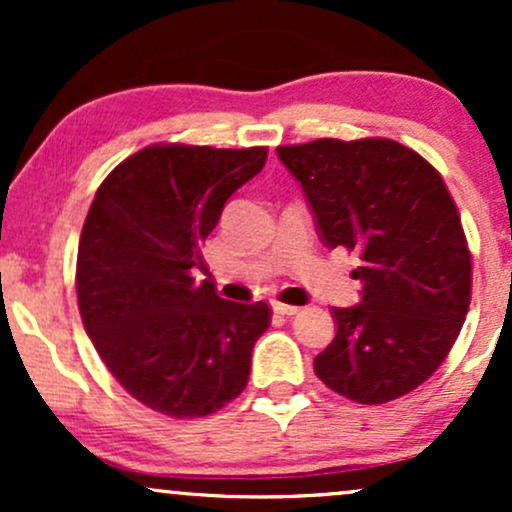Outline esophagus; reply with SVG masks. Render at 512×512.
<instances>
[{
  "mask_svg": "<svg viewBox=\"0 0 512 512\" xmlns=\"http://www.w3.org/2000/svg\"><path fill=\"white\" fill-rule=\"evenodd\" d=\"M272 308L276 310V313L279 315H296L298 310V305H291V303H281V301H272Z\"/></svg>",
  "mask_w": 512,
  "mask_h": 512,
  "instance_id": "obj_1",
  "label": "esophagus"
}]
</instances>
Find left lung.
Masks as SVG:
<instances>
[{
    "mask_svg": "<svg viewBox=\"0 0 512 512\" xmlns=\"http://www.w3.org/2000/svg\"><path fill=\"white\" fill-rule=\"evenodd\" d=\"M301 182L330 250L356 252L363 301L332 308L337 334L315 356L330 390L385 404L416 390L450 354L472 301L460 211L424 156L387 137L276 146Z\"/></svg>",
    "mask_w": 512,
    "mask_h": 512,
    "instance_id": "obj_1",
    "label": "left lung"
}]
</instances>
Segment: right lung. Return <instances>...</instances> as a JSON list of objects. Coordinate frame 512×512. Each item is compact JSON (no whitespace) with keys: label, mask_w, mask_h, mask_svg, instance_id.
Here are the masks:
<instances>
[{"label":"right lung","mask_w":512,"mask_h":512,"mask_svg":"<svg viewBox=\"0 0 512 512\" xmlns=\"http://www.w3.org/2000/svg\"><path fill=\"white\" fill-rule=\"evenodd\" d=\"M267 151L151 144L96 190L79 238L76 301L98 356L144 407L197 419L248 385L272 308L226 301L195 269L226 199L260 173Z\"/></svg>","instance_id":"add662e5"}]
</instances>
